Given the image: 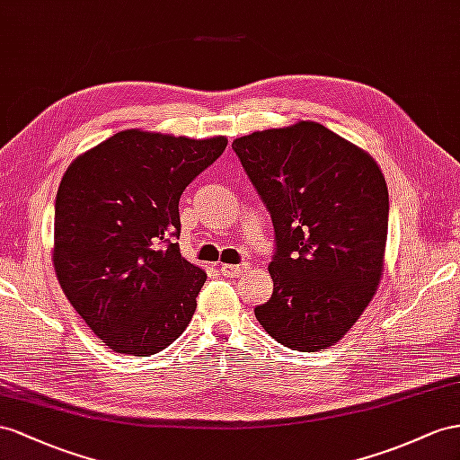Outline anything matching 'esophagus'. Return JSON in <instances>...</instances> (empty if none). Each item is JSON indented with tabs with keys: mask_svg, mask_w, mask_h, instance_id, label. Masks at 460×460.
<instances>
[{
	"mask_svg": "<svg viewBox=\"0 0 460 460\" xmlns=\"http://www.w3.org/2000/svg\"><path fill=\"white\" fill-rule=\"evenodd\" d=\"M244 270H249V264H221V274L227 278H239Z\"/></svg>",
	"mask_w": 460,
	"mask_h": 460,
	"instance_id": "34e87169",
	"label": "esophagus"
}]
</instances>
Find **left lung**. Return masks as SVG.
<instances>
[{
    "label": "left lung",
    "instance_id": "8db88e82",
    "mask_svg": "<svg viewBox=\"0 0 460 460\" xmlns=\"http://www.w3.org/2000/svg\"><path fill=\"white\" fill-rule=\"evenodd\" d=\"M276 233L270 301L254 314L279 344L334 346L367 309L385 264L388 190L379 164L319 122L233 141Z\"/></svg>",
    "mask_w": 460,
    "mask_h": 460
}]
</instances>
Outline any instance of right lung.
<instances>
[{"label": "right lung", "mask_w": 460, "mask_h": 460, "mask_svg": "<svg viewBox=\"0 0 460 460\" xmlns=\"http://www.w3.org/2000/svg\"><path fill=\"white\" fill-rule=\"evenodd\" d=\"M226 147V136L124 129L67 167L56 196V276L116 353L153 356L190 324L206 272L174 243L179 202Z\"/></svg>", "instance_id": "add662e5"}]
</instances>
